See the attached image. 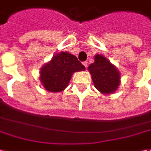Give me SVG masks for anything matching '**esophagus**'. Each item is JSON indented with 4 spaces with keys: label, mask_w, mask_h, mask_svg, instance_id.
<instances>
[{
    "label": "esophagus",
    "mask_w": 151,
    "mask_h": 151,
    "mask_svg": "<svg viewBox=\"0 0 151 151\" xmlns=\"http://www.w3.org/2000/svg\"><path fill=\"white\" fill-rule=\"evenodd\" d=\"M83 64L84 67L87 68V67H88V63H87V62H83Z\"/></svg>",
    "instance_id": "34e87169"
}]
</instances>
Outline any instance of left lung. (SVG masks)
<instances>
[{
	"label": "left lung",
	"mask_w": 151,
	"mask_h": 151,
	"mask_svg": "<svg viewBox=\"0 0 151 151\" xmlns=\"http://www.w3.org/2000/svg\"><path fill=\"white\" fill-rule=\"evenodd\" d=\"M95 88L103 94L116 91L121 83L118 69L101 54L94 56V63L88 67Z\"/></svg>",
	"instance_id": "1"
}]
</instances>
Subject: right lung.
Instances as JSON below:
<instances>
[{
    "mask_svg": "<svg viewBox=\"0 0 151 151\" xmlns=\"http://www.w3.org/2000/svg\"><path fill=\"white\" fill-rule=\"evenodd\" d=\"M84 70L85 67L76 56L60 52L41 68L40 79L47 91L58 93L67 88L73 73Z\"/></svg>",
    "mask_w": 151,
    "mask_h": 151,
    "instance_id": "obj_1",
    "label": "right lung"
}]
</instances>
